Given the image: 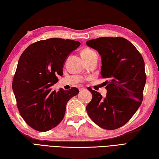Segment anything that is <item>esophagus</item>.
<instances>
[{
    "label": "esophagus",
    "mask_w": 159,
    "mask_h": 159,
    "mask_svg": "<svg viewBox=\"0 0 159 159\" xmlns=\"http://www.w3.org/2000/svg\"><path fill=\"white\" fill-rule=\"evenodd\" d=\"M79 89L80 92H82V91L85 90V87H82V86H79Z\"/></svg>",
    "instance_id": "1"
}]
</instances>
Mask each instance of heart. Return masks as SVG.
Segmentation results:
<instances>
[{
    "mask_svg": "<svg viewBox=\"0 0 159 159\" xmlns=\"http://www.w3.org/2000/svg\"><path fill=\"white\" fill-rule=\"evenodd\" d=\"M94 52H94L93 50L88 48H84L81 51V56L83 58L85 59L87 58V57H89V56L92 55V54H93Z\"/></svg>",
    "mask_w": 159,
    "mask_h": 159,
    "instance_id": "heart-1",
    "label": "heart"
}]
</instances>
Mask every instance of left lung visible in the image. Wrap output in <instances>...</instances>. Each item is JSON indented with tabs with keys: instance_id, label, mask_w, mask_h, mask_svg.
I'll list each match as a JSON object with an SVG mask.
<instances>
[{
	"instance_id": "8db88e82",
	"label": "left lung",
	"mask_w": 159,
	"mask_h": 159,
	"mask_svg": "<svg viewBox=\"0 0 159 159\" xmlns=\"http://www.w3.org/2000/svg\"><path fill=\"white\" fill-rule=\"evenodd\" d=\"M86 44L101 56V75L105 81L107 95L87 88L92 99L86 107L98 126L114 130L124 126L133 116L143 100L146 82L142 56L126 39L106 37L91 39Z\"/></svg>"
}]
</instances>
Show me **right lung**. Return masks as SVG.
Returning a JSON list of instances; mask_svg holds the SVG:
<instances>
[{
  "instance_id": "add662e5",
  "label": "right lung",
  "mask_w": 159,
  "mask_h": 159,
  "mask_svg": "<svg viewBox=\"0 0 159 159\" xmlns=\"http://www.w3.org/2000/svg\"><path fill=\"white\" fill-rule=\"evenodd\" d=\"M80 45L78 41L61 38L40 40L29 46L20 56L12 88L19 112L33 129L48 131L65 116L67 102L79 93L76 87L52 91L63 75L67 57Z\"/></svg>"
}]
</instances>
